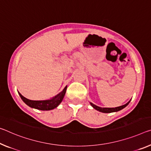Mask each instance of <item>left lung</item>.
<instances>
[{
  "label": "left lung",
  "instance_id": "8db88e82",
  "mask_svg": "<svg viewBox=\"0 0 151 151\" xmlns=\"http://www.w3.org/2000/svg\"><path fill=\"white\" fill-rule=\"evenodd\" d=\"M130 102V100L125 105H123V106L116 107H100L95 106V105L92 104V103H90V104L91 105V106L93 107V108L97 110V111L103 112V113H111V112H116V111H119V110L124 109V107L128 106Z\"/></svg>",
  "mask_w": 151,
  "mask_h": 151
}]
</instances>
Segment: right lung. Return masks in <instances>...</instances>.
I'll return each mask as SVG.
<instances>
[{
    "label": "right lung",
    "mask_w": 151,
    "mask_h": 151,
    "mask_svg": "<svg viewBox=\"0 0 151 151\" xmlns=\"http://www.w3.org/2000/svg\"><path fill=\"white\" fill-rule=\"evenodd\" d=\"M66 88L67 86H66L64 89L60 93H59L58 95H56V96L53 97L50 99L44 100V101H33V100L28 99L25 97H23L20 93H18L19 95H20L21 99L28 106L37 109L47 111V110H51L56 108L59 106V104L63 101L64 95H65Z\"/></svg>",
    "instance_id": "add662e5"
}]
</instances>
